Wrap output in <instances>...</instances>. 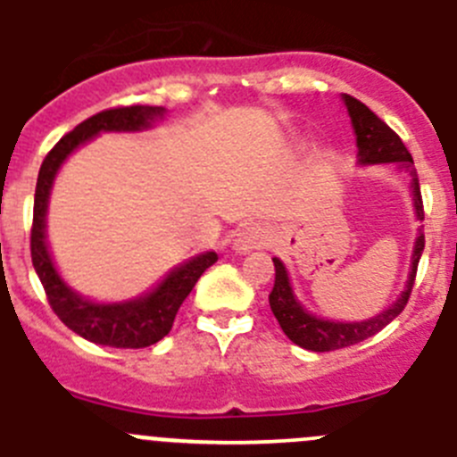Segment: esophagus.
I'll return each instance as SVG.
<instances>
[{
    "mask_svg": "<svg viewBox=\"0 0 457 457\" xmlns=\"http://www.w3.org/2000/svg\"><path fill=\"white\" fill-rule=\"evenodd\" d=\"M270 242V231H267L265 226L251 224L245 226L240 233L233 240V251L236 253H249V251H256L261 246H265Z\"/></svg>",
    "mask_w": 457,
    "mask_h": 457,
    "instance_id": "34e87169",
    "label": "esophagus"
}]
</instances>
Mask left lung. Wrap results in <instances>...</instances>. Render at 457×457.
<instances>
[{
  "instance_id": "1",
  "label": "left lung",
  "mask_w": 457,
  "mask_h": 457,
  "mask_svg": "<svg viewBox=\"0 0 457 457\" xmlns=\"http://www.w3.org/2000/svg\"><path fill=\"white\" fill-rule=\"evenodd\" d=\"M346 112L351 117V127L355 133V146H358V165H396L399 170H405L410 174V190H412V206L414 217L424 220V204H421V192H420V179H417V170L410 152L401 142V137L392 131L387 124L376 117L370 108L362 102L353 99L351 95H342ZM424 253V226L417 228V237H414L412 256H410V271L405 287L395 303H390L385 311L376 312L370 320L360 321H337V320H326V317L312 315L308 308L299 301V296L292 290V280L287 274V267L283 265L280 258H271L276 270L274 290L270 295V305L274 317L278 320L283 333L290 337L295 345L301 349L315 351V353H324V351L345 349V346L358 345V342L367 340L385 326L390 324L392 320L401 315L410 299V292L414 286V274H417V265Z\"/></svg>"
}]
</instances>
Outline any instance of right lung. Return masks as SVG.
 <instances>
[{
	"instance_id": "add662e5",
	"label": "right lung",
	"mask_w": 457,
	"mask_h": 457,
	"mask_svg": "<svg viewBox=\"0 0 457 457\" xmlns=\"http://www.w3.org/2000/svg\"><path fill=\"white\" fill-rule=\"evenodd\" d=\"M162 106H124L102 111L87 117L74 131L61 137L43 167L37 171L36 201H33L31 228V261L37 278L47 292L49 305L58 320L95 345L115 349H142L161 342L171 330L179 308L190 295L199 276L217 262L215 251H204L187 261L171 267L152 290L124 301H95L74 290L61 276L47 242V211L54 181L62 162L77 152L79 146L95 140L102 133H140L154 129L165 120Z\"/></svg>"
}]
</instances>
